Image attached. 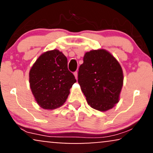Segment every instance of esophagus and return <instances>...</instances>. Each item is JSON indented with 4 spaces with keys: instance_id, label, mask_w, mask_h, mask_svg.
Returning a JSON list of instances; mask_svg holds the SVG:
<instances>
[{
    "instance_id": "obj_1",
    "label": "esophagus",
    "mask_w": 153,
    "mask_h": 153,
    "mask_svg": "<svg viewBox=\"0 0 153 153\" xmlns=\"http://www.w3.org/2000/svg\"><path fill=\"white\" fill-rule=\"evenodd\" d=\"M74 75L75 77V78H76V80H78V72H75L74 73Z\"/></svg>"
}]
</instances>
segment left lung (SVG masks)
Returning a JSON list of instances; mask_svg holds the SVG:
<instances>
[{"label": "left lung", "mask_w": 153, "mask_h": 153, "mask_svg": "<svg viewBox=\"0 0 153 153\" xmlns=\"http://www.w3.org/2000/svg\"><path fill=\"white\" fill-rule=\"evenodd\" d=\"M122 68L103 49L85 52L78 71V83L91 107L106 111L119 102L123 86Z\"/></svg>", "instance_id": "8db88e82"}]
</instances>
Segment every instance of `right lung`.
I'll list each match as a JSON object with an SVG mask.
<instances>
[{"label":"right lung","mask_w":153,"mask_h":153,"mask_svg":"<svg viewBox=\"0 0 153 153\" xmlns=\"http://www.w3.org/2000/svg\"><path fill=\"white\" fill-rule=\"evenodd\" d=\"M76 82L68 69V59L58 50L47 51L38 57L29 71V83L35 101L44 109L64 104Z\"/></svg>","instance_id":"add662e5"}]
</instances>
